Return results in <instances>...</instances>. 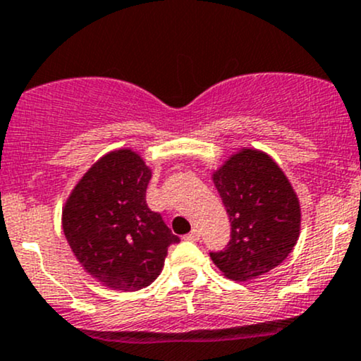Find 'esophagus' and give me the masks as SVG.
Returning a JSON list of instances; mask_svg holds the SVG:
<instances>
[{"mask_svg": "<svg viewBox=\"0 0 361 361\" xmlns=\"http://www.w3.org/2000/svg\"><path fill=\"white\" fill-rule=\"evenodd\" d=\"M186 238H188V240H198V238H200V230L198 228H193L192 232H190L188 235H186Z\"/></svg>", "mask_w": 361, "mask_h": 361, "instance_id": "34e87169", "label": "esophagus"}]
</instances>
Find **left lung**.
Returning <instances> with one entry per match:
<instances>
[{"mask_svg": "<svg viewBox=\"0 0 361 361\" xmlns=\"http://www.w3.org/2000/svg\"><path fill=\"white\" fill-rule=\"evenodd\" d=\"M212 180L232 225L225 250L210 257L225 277L249 281L279 266L301 232V207L293 185L264 151L242 147Z\"/></svg>", "mask_w": 361, "mask_h": 361, "instance_id": "left-lung-1", "label": "left lung"}]
</instances>
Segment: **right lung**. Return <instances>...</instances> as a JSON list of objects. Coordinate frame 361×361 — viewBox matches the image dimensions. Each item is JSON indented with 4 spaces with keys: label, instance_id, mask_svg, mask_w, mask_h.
<instances>
[{
    "label": "right lung",
    "instance_id": "obj_1",
    "mask_svg": "<svg viewBox=\"0 0 361 361\" xmlns=\"http://www.w3.org/2000/svg\"><path fill=\"white\" fill-rule=\"evenodd\" d=\"M151 168L131 147L109 151L77 181L62 208V228L87 274L114 290H139L163 271L180 242L146 205Z\"/></svg>",
    "mask_w": 361,
    "mask_h": 361
}]
</instances>
